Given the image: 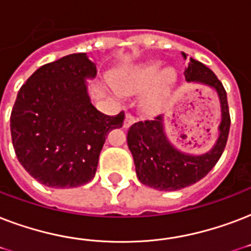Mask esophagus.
I'll use <instances>...</instances> for the list:
<instances>
[{
	"mask_svg": "<svg viewBox=\"0 0 251 251\" xmlns=\"http://www.w3.org/2000/svg\"><path fill=\"white\" fill-rule=\"evenodd\" d=\"M135 121V117H134L131 113H126L125 114V121H124V127H129L133 122Z\"/></svg>",
	"mask_w": 251,
	"mask_h": 251,
	"instance_id": "obj_1",
	"label": "esophagus"
}]
</instances>
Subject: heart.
Masks as SVG:
<instances>
[{"instance_id":"heart-1","label":"heart","mask_w":251,"mask_h":251,"mask_svg":"<svg viewBox=\"0 0 251 251\" xmlns=\"http://www.w3.org/2000/svg\"><path fill=\"white\" fill-rule=\"evenodd\" d=\"M175 79L173 70L167 69L163 72V65L160 62H147L130 69L129 72L121 73L116 76L114 84L124 94L141 92L152 85L145 96L143 104L147 109L157 110L167 101Z\"/></svg>"}]
</instances>
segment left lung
Returning <instances> with one entry per match:
<instances>
[{"instance_id": "obj_1", "label": "left lung", "mask_w": 251, "mask_h": 251, "mask_svg": "<svg viewBox=\"0 0 251 251\" xmlns=\"http://www.w3.org/2000/svg\"><path fill=\"white\" fill-rule=\"evenodd\" d=\"M186 60V54L182 53ZM187 82L202 83L214 88L220 99L222 122L215 146L203 155H189L176 149L164 133L163 116L135 122L127 131V146L134 157L139 181L160 191H175L198 182L216 165L224 152L230 127L229 108L226 88L212 70L202 62L190 58L185 69Z\"/></svg>"}]
</instances>
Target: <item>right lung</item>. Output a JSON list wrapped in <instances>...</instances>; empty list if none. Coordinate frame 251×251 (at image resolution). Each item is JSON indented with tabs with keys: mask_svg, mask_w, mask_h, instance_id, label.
Segmentation results:
<instances>
[{
	"mask_svg": "<svg viewBox=\"0 0 251 251\" xmlns=\"http://www.w3.org/2000/svg\"><path fill=\"white\" fill-rule=\"evenodd\" d=\"M96 65L74 53L43 65L21 87L10 116L18 160L45 186L78 187L95 177L106 134L122 127L124 110L106 116L92 105L86 78Z\"/></svg>",
	"mask_w": 251,
	"mask_h": 251,
	"instance_id": "right-lung-1",
	"label": "right lung"
}]
</instances>
